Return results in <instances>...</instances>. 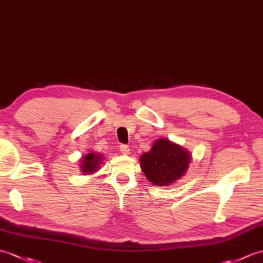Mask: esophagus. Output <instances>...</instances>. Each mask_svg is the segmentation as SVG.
Here are the masks:
<instances>
[{
  "mask_svg": "<svg viewBox=\"0 0 263 263\" xmlns=\"http://www.w3.org/2000/svg\"><path fill=\"white\" fill-rule=\"evenodd\" d=\"M120 151H121L123 155H130V146L126 145V144H122V145L120 146Z\"/></svg>",
  "mask_w": 263,
  "mask_h": 263,
  "instance_id": "esophagus-1",
  "label": "esophagus"
}]
</instances>
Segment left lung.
<instances>
[{"mask_svg": "<svg viewBox=\"0 0 263 263\" xmlns=\"http://www.w3.org/2000/svg\"><path fill=\"white\" fill-rule=\"evenodd\" d=\"M139 160L141 170L152 185L170 186L185 176L192 155L184 146L161 138L156 140Z\"/></svg>", "mask_w": 263, "mask_h": 263, "instance_id": "1", "label": "left lung"}]
</instances>
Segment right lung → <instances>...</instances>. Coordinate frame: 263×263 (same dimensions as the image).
Returning a JSON list of instances; mask_svg holds the SVG:
<instances>
[{
  "mask_svg": "<svg viewBox=\"0 0 263 263\" xmlns=\"http://www.w3.org/2000/svg\"><path fill=\"white\" fill-rule=\"evenodd\" d=\"M103 155L95 151H89L85 154L82 159L79 160V169L85 175H90L99 172L101 164L103 162Z\"/></svg>",
  "mask_w": 263,
  "mask_h": 263,
  "instance_id": "add662e5",
  "label": "right lung"
}]
</instances>
